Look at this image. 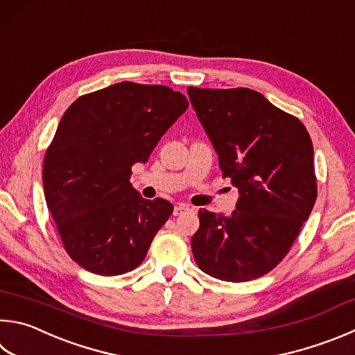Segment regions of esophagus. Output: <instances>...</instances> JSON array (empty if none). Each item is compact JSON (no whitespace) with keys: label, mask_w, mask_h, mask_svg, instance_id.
<instances>
[{"label":"esophagus","mask_w":355,"mask_h":355,"mask_svg":"<svg viewBox=\"0 0 355 355\" xmlns=\"http://www.w3.org/2000/svg\"><path fill=\"white\" fill-rule=\"evenodd\" d=\"M192 211L188 205H177L175 208H173V216H182L184 212H189Z\"/></svg>","instance_id":"1"}]
</instances>
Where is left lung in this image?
<instances>
[{"mask_svg": "<svg viewBox=\"0 0 355 355\" xmlns=\"http://www.w3.org/2000/svg\"><path fill=\"white\" fill-rule=\"evenodd\" d=\"M188 94L223 178L239 191L231 216L198 211L192 254L212 278H261L284 259L317 200L312 139L254 89L189 87Z\"/></svg>", "mask_w": 355, "mask_h": 355, "instance_id": "8db88e82", "label": "left lung"}]
</instances>
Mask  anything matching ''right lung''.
I'll list each match as a JSON object with an SVG mask.
<instances>
[{
  "instance_id": "obj_1",
  "label": "right lung",
  "mask_w": 355,
  "mask_h": 355,
  "mask_svg": "<svg viewBox=\"0 0 355 355\" xmlns=\"http://www.w3.org/2000/svg\"><path fill=\"white\" fill-rule=\"evenodd\" d=\"M188 107L169 87L119 82L80 96L62 116L44 155L43 188L63 247L80 267L114 276L144 261L173 206L141 197L132 166L147 163Z\"/></svg>"
}]
</instances>
